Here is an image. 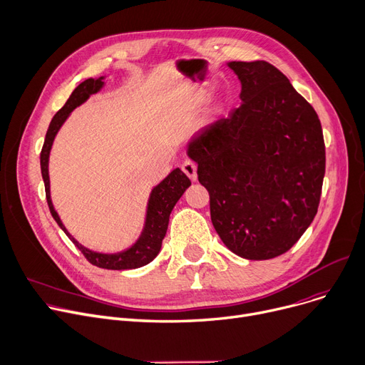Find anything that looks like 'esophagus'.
<instances>
[{
  "label": "esophagus",
  "mask_w": 365,
  "mask_h": 365,
  "mask_svg": "<svg viewBox=\"0 0 365 365\" xmlns=\"http://www.w3.org/2000/svg\"><path fill=\"white\" fill-rule=\"evenodd\" d=\"M181 169H182V172H184L185 175H187L190 180H192V181H196V180H197V165H196L193 160H190V159L184 160Z\"/></svg>",
  "instance_id": "obj_1"
}]
</instances>
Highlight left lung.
Here are the masks:
<instances>
[{
    "mask_svg": "<svg viewBox=\"0 0 365 365\" xmlns=\"http://www.w3.org/2000/svg\"><path fill=\"white\" fill-rule=\"evenodd\" d=\"M239 108L188 144L210 193L214 227L232 252L269 259L287 252L314 221L325 144L314 107L266 61L230 62Z\"/></svg>",
    "mask_w": 365,
    "mask_h": 365,
    "instance_id": "8db88e82",
    "label": "left lung"
}]
</instances>
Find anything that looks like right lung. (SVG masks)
Wrapping results in <instances>:
<instances>
[{
    "mask_svg": "<svg viewBox=\"0 0 365 365\" xmlns=\"http://www.w3.org/2000/svg\"><path fill=\"white\" fill-rule=\"evenodd\" d=\"M103 77L99 78H88L84 80L81 84H78L71 93V96L68 98L65 102V106L55 114V117L51 118L50 126L46 133V140L41 148L40 154V165H41V175L46 187V199L48 210L51 212V217L55 218V221L59 224V227L65 232V235L73 240V244L81 251V254L86 257L89 263H92L96 267L101 269H108V270H128V269H138L148 264L150 262L155 258V255L159 254L162 248V240L166 235L168 230V224H169V215L173 210V206L178 202V199L182 196L185 192V188L192 185L188 177L181 169H173L169 175L159 184L153 188V192L150 195L148 200V207H147V218H145V225L144 230L135 244L123 251V252H117V254H101L91 251L88 248H84L80 245L78 242L69 235L65 229V225L62 224L58 212L55 211L53 205H51L50 199V182H48V154L51 144H53L55 136L61 126L63 125V121L69 115L76 107H78L80 103H83L86 99H88L92 93H96L102 86Z\"/></svg>",
    "mask_w": 365,
    "mask_h": 365,
    "instance_id": "add662e5",
    "label": "right lung"
}]
</instances>
